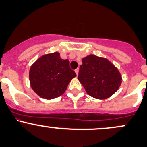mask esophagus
<instances>
[{"label":"esophagus","mask_w":147,"mask_h":147,"mask_svg":"<svg viewBox=\"0 0 147 147\" xmlns=\"http://www.w3.org/2000/svg\"><path fill=\"white\" fill-rule=\"evenodd\" d=\"M75 73H76V75H78V74H79V68L76 69V70H75Z\"/></svg>","instance_id":"esophagus-1"}]
</instances>
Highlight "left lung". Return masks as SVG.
Here are the masks:
<instances>
[{"label": "left lung", "mask_w": 147, "mask_h": 147, "mask_svg": "<svg viewBox=\"0 0 147 147\" xmlns=\"http://www.w3.org/2000/svg\"><path fill=\"white\" fill-rule=\"evenodd\" d=\"M82 61L78 79L89 95L105 99L118 90L122 84V76L107 59L90 55Z\"/></svg>", "instance_id": "8db88e82"}]
</instances>
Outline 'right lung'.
Wrapping results in <instances>:
<instances>
[{"label":"right lung","instance_id":"add662e5","mask_svg":"<svg viewBox=\"0 0 147 147\" xmlns=\"http://www.w3.org/2000/svg\"><path fill=\"white\" fill-rule=\"evenodd\" d=\"M68 59H61L59 52L47 54L37 59L30 67V86L38 96L46 99L62 95L72 79L76 77Z\"/></svg>","mask_w":147,"mask_h":147}]
</instances>
